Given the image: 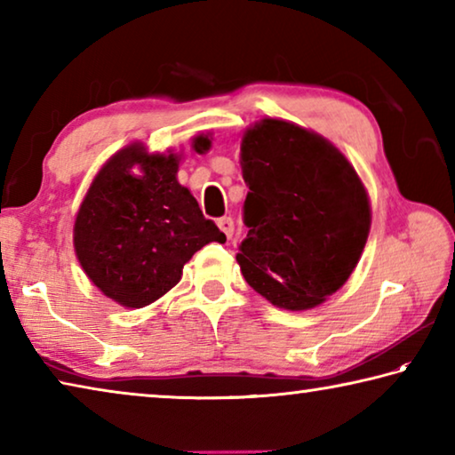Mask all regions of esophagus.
I'll use <instances>...</instances> for the list:
<instances>
[{"label": "esophagus", "instance_id": "1", "mask_svg": "<svg viewBox=\"0 0 455 455\" xmlns=\"http://www.w3.org/2000/svg\"><path fill=\"white\" fill-rule=\"evenodd\" d=\"M217 225H219V228L222 230V233L227 235V238L233 236V233H235V220H233V219H230V217H222V219L217 220Z\"/></svg>", "mask_w": 455, "mask_h": 455}]
</instances>
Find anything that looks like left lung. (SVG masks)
Listing matches in <instances>:
<instances>
[{
	"label": "left lung",
	"mask_w": 455,
	"mask_h": 455,
	"mask_svg": "<svg viewBox=\"0 0 455 455\" xmlns=\"http://www.w3.org/2000/svg\"><path fill=\"white\" fill-rule=\"evenodd\" d=\"M241 152L244 279L276 307L311 309L343 287L363 251L371 225L363 184L335 146L283 120L251 128Z\"/></svg>",
	"instance_id": "8db88e82"
}]
</instances>
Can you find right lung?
I'll return each mask as SVG.
<instances>
[{
  "mask_svg": "<svg viewBox=\"0 0 455 455\" xmlns=\"http://www.w3.org/2000/svg\"><path fill=\"white\" fill-rule=\"evenodd\" d=\"M195 150H209L206 136ZM134 164L143 176L129 172ZM174 154L148 156L128 146L108 160L92 182L74 227V246L92 283L114 301L140 309L180 281L182 267L212 241L225 243L196 198L176 180Z\"/></svg>",
  "mask_w": 455,
  "mask_h": 455,
  "instance_id": "1",
  "label": "right lung"
}]
</instances>
